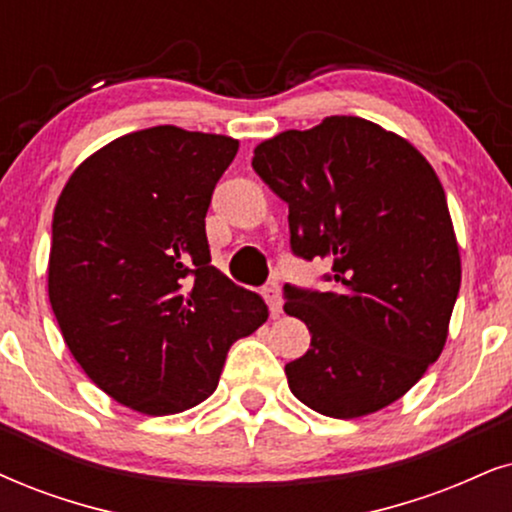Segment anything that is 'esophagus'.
<instances>
[{
  "instance_id": "esophagus-1",
  "label": "esophagus",
  "mask_w": 512,
  "mask_h": 512,
  "mask_svg": "<svg viewBox=\"0 0 512 512\" xmlns=\"http://www.w3.org/2000/svg\"><path fill=\"white\" fill-rule=\"evenodd\" d=\"M262 293H264V300H267V304H269L271 314H274V316L281 314L283 302H281V293H278V286H276V283H269V286L264 288Z\"/></svg>"
}]
</instances>
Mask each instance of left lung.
<instances>
[{
    "label": "left lung",
    "mask_w": 512,
    "mask_h": 512,
    "mask_svg": "<svg viewBox=\"0 0 512 512\" xmlns=\"http://www.w3.org/2000/svg\"><path fill=\"white\" fill-rule=\"evenodd\" d=\"M252 167L288 203L290 250L328 260L331 290L286 283V314L312 345L286 364L288 387L331 418L375 413L442 354L461 255L442 184L409 141L331 115L255 148Z\"/></svg>",
    "instance_id": "8db88e82"
}]
</instances>
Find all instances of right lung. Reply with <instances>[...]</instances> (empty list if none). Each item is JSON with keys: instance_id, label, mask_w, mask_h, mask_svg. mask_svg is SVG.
Returning a JSON list of instances; mask_svg holds the SVG:
<instances>
[{"instance_id": "right-lung-1", "label": "right lung", "mask_w": 512, "mask_h": 512, "mask_svg": "<svg viewBox=\"0 0 512 512\" xmlns=\"http://www.w3.org/2000/svg\"><path fill=\"white\" fill-rule=\"evenodd\" d=\"M238 141L160 125L96 151L51 222L49 302L82 371L129 409L170 416L217 390L226 352L269 309L210 264L212 191Z\"/></svg>"}]
</instances>
